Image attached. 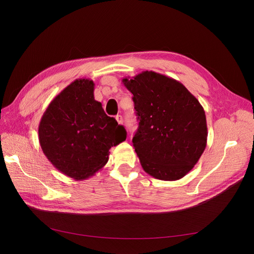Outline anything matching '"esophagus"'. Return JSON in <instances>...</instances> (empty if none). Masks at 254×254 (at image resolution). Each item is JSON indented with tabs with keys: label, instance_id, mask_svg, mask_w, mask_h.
I'll list each match as a JSON object with an SVG mask.
<instances>
[{
	"label": "esophagus",
	"instance_id": "esophagus-1",
	"mask_svg": "<svg viewBox=\"0 0 254 254\" xmlns=\"http://www.w3.org/2000/svg\"><path fill=\"white\" fill-rule=\"evenodd\" d=\"M115 120L118 121L119 125H123L124 124V119H123L122 115H117V117H115Z\"/></svg>",
	"mask_w": 254,
	"mask_h": 254
}]
</instances>
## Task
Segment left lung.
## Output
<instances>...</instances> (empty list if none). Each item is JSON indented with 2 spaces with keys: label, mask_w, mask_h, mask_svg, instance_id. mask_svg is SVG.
Instances as JSON below:
<instances>
[{
  "label": "left lung",
  "mask_w": 254,
  "mask_h": 254,
  "mask_svg": "<svg viewBox=\"0 0 254 254\" xmlns=\"http://www.w3.org/2000/svg\"><path fill=\"white\" fill-rule=\"evenodd\" d=\"M123 83L133 95L139 127L132 144L143 169L160 180L186 176L206 146V120L198 100L180 82L153 71Z\"/></svg>",
  "instance_id": "1"
}]
</instances>
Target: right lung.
I'll use <instances>...</instances> for the list:
<instances>
[{"label": "right lung", "mask_w": 254, "mask_h": 254, "mask_svg": "<svg viewBox=\"0 0 254 254\" xmlns=\"http://www.w3.org/2000/svg\"><path fill=\"white\" fill-rule=\"evenodd\" d=\"M38 136L50 162L64 175L82 180L107 163L109 149L126 141L127 131L94 99V82L77 79L44 111Z\"/></svg>", "instance_id": "right-lung-1"}]
</instances>
